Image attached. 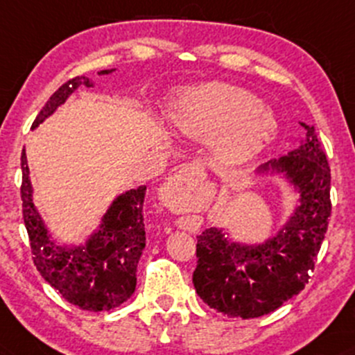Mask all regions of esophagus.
Instances as JSON below:
<instances>
[{
	"label": "esophagus",
	"mask_w": 355,
	"mask_h": 355,
	"mask_svg": "<svg viewBox=\"0 0 355 355\" xmlns=\"http://www.w3.org/2000/svg\"><path fill=\"white\" fill-rule=\"evenodd\" d=\"M193 170H195V168H193V166H191V165H190V166H189V165H187V166H183V168H182V170H180V172H178V173H180V175H189L190 172H193Z\"/></svg>",
	"instance_id": "1"
}]
</instances>
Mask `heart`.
Segmentation results:
<instances>
[{
	"label": "heart",
	"mask_w": 355,
	"mask_h": 355,
	"mask_svg": "<svg viewBox=\"0 0 355 355\" xmlns=\"http://www.w3.org/2000/svg\"><path fill=\"white\" fill-rule=\"evenodd\" d=\"M168 116L182 135L211 140L215 158L227 165L255 158L277 128L275 118L254 93L220 81L183 89Z\"/></svg>",
	"instance_id": "b5f03b06"
}]
</instances>
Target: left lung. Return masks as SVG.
I'll use <instances>...</instances> for the list:
<instances>
[{
	"label": "left lung",
	"mask_w": 355,
	"mask_h": 355,
	"mask_svg": "<svg viewBox=\"0 0 355 355\" xmlns=\"http://www.w3.org/2000/svg\"><path fill=\"white\" fill-rule=\"evenodd\" d=\"M299 148L257 168L279 175L299 195L287 222L263 242H239L210 227L197 242L195 291L227 317L254 319L274 312L309 282L331 218V168L313 126Z\"/></svg>",
	"instance_id": "left-lung-1"
}]
</instances>
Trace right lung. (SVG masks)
I'll return each instance as SVG.
<instances>
[{
  "mask_svg": "<svg viewBox=\"0 0 355 355\" xmlns=\"http://www.w3.org/2000/svg\"><path fill=\"white\" fill-rule=\"evenodd\" d=\"M115 70L98 71L110 75ZM80 87H93L87 76H76L56 89L36 116L33 130L58 110ZM23 218L38 272L68 302L83 311H112L132 297L137 266L145 248L144 198L146 187L130 189L110 203L98 229L80 245L58 243L33 202L26 152L21 153Z\"/></svg>",
  "mask_w": 355,
  "mask_h": 355,
  "instance_id": "add662e5",
  "label": "right lung"
}]
</instances>
